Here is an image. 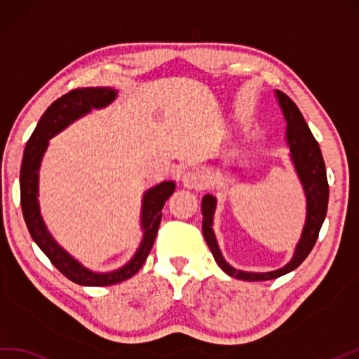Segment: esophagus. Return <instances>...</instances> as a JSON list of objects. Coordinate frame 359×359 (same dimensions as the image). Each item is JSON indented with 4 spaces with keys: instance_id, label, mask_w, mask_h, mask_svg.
<instances>
[{
    "instance_id": "esophagus-1",
    "label": "esophagus",
    "mask_w": 359,
    "mask_h": 359,
    "mask_svg": "<svg viewBox=\"0 0 359 359\" xmlns=\"http://www.w3.org/2000/svg\"><path fill=\"white\" fill-rule=\"evenodd\" d=\"M182 184L189 189H204L205 180L198 170H189L182 175Z\"/></svg>"
}]
</instances>
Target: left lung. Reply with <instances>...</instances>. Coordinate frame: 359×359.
Wrapping results in <instances>:
<instances>
[{
  "label": "left lung",
  "mask_w": 359,
  "mask_h": 359,
  "mask_svg": "<svg viewBox=\"0 0 359 359\" xmlns=\"http://www.w3.org/2000/svg\"><path fill=\"white\" fill-rule=\"evenodd\" d=\"M276 97L284 112L285 121H287V142L290 147L292 161L294 164V169L298 172V177L302 182V186H304V192L307 196L306 227L302 230V236L297 245V250H294L292 261L283 269H278L275 272L267 273H249L229 266L224 258H222L212 230V218L217 201H215V198L212 195H205L201 203L203 233L207 245L210 247V250L213 253L215 261L218 262V266L224 270L227 275L235 276L236 280L243 281L275 280V278H280L297 269L301 262L309 257V253L312 252L313 245L318 240V235H320L323 222L325 219V213H327L329 182L327 175H325V164L320 144H318V141L315 140L312 132H310L306 119L302 118L297 104H294L287 95L283 93L281 90H276Z\"/></svg>",
  "instance_id": "8db88e82"
}]
</instances>
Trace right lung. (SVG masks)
Wrapping results in <instances>:
<instances>
[{
	"label": "right lung",
	"mask_w": 359,
	"mask_h": 359,
	"mask_svg": "<svg viewBox=\"0 0 359 359\" xmlns=\"http://www.w3.org/2000/svg\"><path fill=\"white\" fill-rule=\"evenodd\" d=\"M116 97V92L110 87H83L74 89L62 95L61 98L53 101L39 119L34 133L24 150L21 172H20V189H21V209L26 221L30 236L38 244L52 264L65 275L67 280L79 285H112L129 280L144 264L155 238L158 233L159 222L163 217V207L175 190L173 181H164L154 189L147 190L142 201V229L144 238L138 252L130 259L129 264L110 273H95L84 269L79 262L66 253L61 247L52 240L47 232L44 222L39 215L38 207V170L39 163L46 152L49 140L65 129L76 118L90 112V109H100L110 104Z\"/></svg>",
	"instance_id": "add662e5"
}]
</instances>
